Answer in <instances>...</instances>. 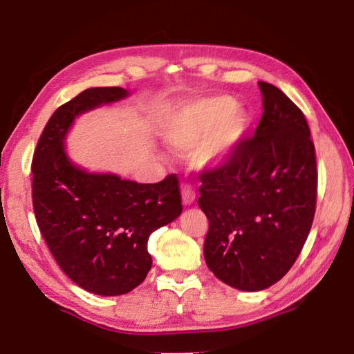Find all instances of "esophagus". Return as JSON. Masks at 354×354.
<instances>
[{
	"label": "esophagus",
	"mask_w": 354,
	"mask_h": 354,
	"mask_svg": "<svg viewBox=\"0 0 354 354\" xmlns=\"http://www.w3.org/2000/svg\"><path fill=\"white\" fill-rule=\"evenodd\" d=\"M181 195H183V205H184V206L192 205V203L195 201V196H196L195 189L192 187L190 184H184V185H183Z\"/></svg>",
	"instance_id": "34e87169"
}]
</instances>
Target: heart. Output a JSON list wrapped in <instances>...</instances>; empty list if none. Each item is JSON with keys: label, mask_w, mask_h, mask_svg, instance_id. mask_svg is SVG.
Here are the masks:
<instances>
[{"label": "heart", "mask_w": 354, "mask_h": 354, "mask_svg": "<svg viewBox=\"0 0 354 354\" xmlns=\"http://www.w3.org/2000/svg\"><path fill=\"white\" fill-rule=\"evenodd\" d=\"M247 113L230 97H214L189 103L173 113L165 124V140L179 149L194 147L195 162L220 164L236 151L247 131Z\"/></svg>", "instance_id": "heart-1"}]
</instances>
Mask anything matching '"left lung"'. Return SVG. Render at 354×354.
Listing matches in <instances>:
<instances>
[{"mask_svg": "<svg viewBox=\"0 0 354 354\" xmlns=\"http://www.w3.org/2000/svg\"><path fill=\"white\" fill-rule=\"evenodd\" d=\"M257 84L263 113L254 136L201 171L198 198L209 220V270L248 292L267 289L290 270L317 203L315 148L304 113L278 87Z\"/></svg>", "mask_w": 354, "mask_h": 354, "instance_id": "8db88e82", "label": "left lung"}]
</instances>
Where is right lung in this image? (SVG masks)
I'll list each match as a JSON object with an SVG mask.
<instances>
[{"label":"right lung","instance_id":"1","mask_svg":"<svg viewBox=\"0 0 354 354\" xmlns=\"http://www.w3.org/2000/svg\"><path fill=\"white\" fill-rule=\"evenodd\" d=\"M122 87H93L57 107L32 158V206L59 267L84 290L123 295L151 268L148 239L183 212L178 176L139 184L87 173L70 162L64 139L75 117L128 97Z\"/></svg>","mask_w":354,"mask_h":354}]
</instances>
